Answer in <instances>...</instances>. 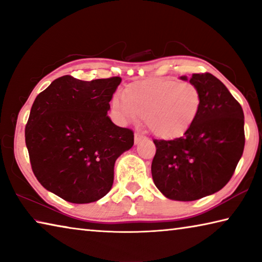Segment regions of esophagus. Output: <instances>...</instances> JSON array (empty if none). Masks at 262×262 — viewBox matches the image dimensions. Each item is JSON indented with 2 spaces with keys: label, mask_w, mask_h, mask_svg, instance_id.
Instances as JSON below:
<instances>
[{
  "label": "esophagus",
  "mask_w": 262,
  "mask_h": 262,
  "mask_svg": "<svg viewBox=\"0 0 262 262\" xmlns=\"http://www.w3.org/2000/svg\"><path fill=\"white\" fill-rule=\"evenodd\" d=\"M134 139H135V143L137 144V143H140V142H141L142 140H144L145 136H144L143 134H141V133H135Z\"/></svg>",
  "instance_id": "1"
}]
</instances>
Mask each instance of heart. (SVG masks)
Wrapping results in <instances>:
<instances>
[{
    "mask_svg": "<svg viewBox=\"0 0 262 262\" xmlns=\"http://www.w3.org/2000/svg\"><path fill=\"white\" fill-rule=\"evenodd\" d=\"M201 101V92L193 83L155 78L132 84L126 89V96L114 95L112 106L121 121L144 118L155 135L173 139L196 120Z\"/></svg>",
    "mask_w": 262,
    "mask_h": 262,
    "instance_id": "b5f03b06",
    "label": "heart"
}]
</instances>
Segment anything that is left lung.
Here are the masks:
<instances>
[{"instance_id": "8db88e82", "label": "left lung", "mask_w": 262, "mask_h": 262, "mask_svg": "<svg viewBox=\"0 0 262 262\" xmlns=\"http://www.w3.org/2000/svg\"><path fill=\"white\" fill-rule=\"evenodd\" d=\"M189 82L202 97L196 120L181 137L154 140V183L177 201H194L223 188L245 145L243 108L227 86L209 73L193 74Z\"/></svg>"}]
</instances>
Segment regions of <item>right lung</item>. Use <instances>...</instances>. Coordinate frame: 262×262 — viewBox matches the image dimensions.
Here are the masks:
<instances>
[{"label": "right lung", "instance_id": "obj_1", "mask_svg": "<svg viewBox=\"0 0 262 262\" xmlns=\"http://www.w3.org/2000/svg\"><path fill=\"white\" fill-rule=\"evenodd\" d=\"M121 77L86 82L70 75L40 92L25 127L32 171L43 187L72 203L110 192L114 163L134 144V133L111 121L110 101Z\"/></svg>", "mask_w": 262, "mask_h": 262}]
</instances>
